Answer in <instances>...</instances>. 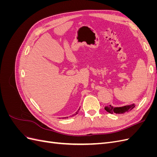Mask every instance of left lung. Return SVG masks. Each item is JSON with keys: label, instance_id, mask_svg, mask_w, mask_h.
Returning a JSON list of instances; mask_svg holds the SVG:
<instances>
[{"label": "left lung", "instance_id": "left-lung-1", "mask_svg": "<svg viewBox=\"0 0 157 157\" xmlns=\"http://www.w3.org/2000/svg\"><path fill=\"white\" fill-rule=\"evenodd\" d=\"M136 107V105L134 103H132L131 105H124L122 107H114L112 105H109L105 107V110L111 114L116 113V114H122L126 112H128L131 111L132 109H134Z\"/></svg>", "mask_w": 157, "mask_h": 157}]
</instances>
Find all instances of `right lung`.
<instances>
[{
	"label": "right lung",
	"instance_id": "obj_1",
	"mask_svg": "<svg viewBox=\"0 0 157 157\" xmlns=\"http://www.w3.org/2000/svg\"><path fill=\"white\" fill-rule=\"evenodd\" d=\"M79 110H80V109H78V111H77V112H76V113H75L74 114V115H73L72 116L73 117V116H75V115H77V114H78V111H79ZM65 118H68V117H65Z\"/></svg>",
	"mask_w": 157,
	"mask_h": 157
}]
</instances>
